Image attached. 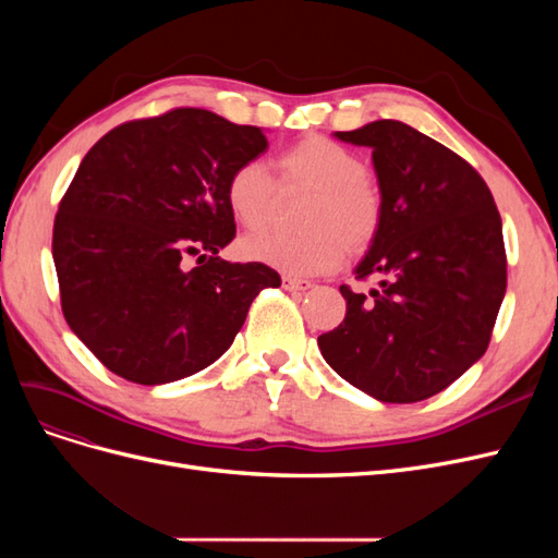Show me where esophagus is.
<instances>
[{
	"label": "esophagus",
	"instance_id": "esophagus-1",
	"mask_svg": "<svg viewBox=\"0 0 558 558\" xmlns=\"http://www.w3.org/2000/svg\"><path fill=\"white\" fill-rule=\"evenodd\" d=\"M281 286L286 291H293V293H305V291H310L312 289V281H307V279H298V277H281Z\"/></svg>",
	"mask_w": 558,
	"mask_h": 558
}]
</instances>
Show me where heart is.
Returning a JSON list of instances; mask_svg holds the SVG:
<instances>
[{
  "label": "heart",
  "instance_id": "b5f03b06",
  "mask_svg": "<svg viewBox=\"0 0 558 558\" xmlns=\"http://www.w3.org/2000/svg\"><path fill=\"white\" fill-rule=\"evenodd\" d=\"M283 191H310L302 205V232L265 230L242 240V256L289 277H316L335 269L347 253H363L381 228L384 202L359 154L328 137H307L277 160ZM234 221L256 230L269 223L279 185L265 162L246 160L226 181Z\"/></svg>",
  "mask_w": 558,
  "mask_h": 558
}]
</instances>
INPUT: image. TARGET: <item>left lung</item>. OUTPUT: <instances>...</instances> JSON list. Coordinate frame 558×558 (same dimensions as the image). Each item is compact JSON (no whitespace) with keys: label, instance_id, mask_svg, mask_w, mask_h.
Returning <instances> with one entry per match:
<instances>
[{"label":"left lung","instance_id":"8db88e82","mask_svg":"<svg viewBox=\"0 0 558 558\" xmlns=\"http://www.w3.org/2000/svg\"><path fill=\"white\" fill-rule=\"evenodd\" d=\"M337 140L369 146L384 216L356 265L377 289L340 286L347 316L318 337L337 375L381 402H418L475 365L508 286L502 223L484 179L453 150L400 121Z\"/></svg>","mask_w":558,"mask_h":558}]
</instances>
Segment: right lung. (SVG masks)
Wrapping results in <instances>:
<instances>
[{
    "label": "right lung",
    "instance_id": "right-lung-1",
    "mask_svg": "<svg viewBox=\"0 0 558 558\" xmlns=\"http://www.w3.org/2000/svg\"><path fill=\"white\" fill-rule=\"evenodd\" d=\"M265 148L260 128L183 107L113 128L81 160L53 260L66 324L113 375L158 386L199 373L253 298L281 286L272 267L218 256L234 240L226 181Z\"/></svg>",
    "mask_w": 558,
    "mask_h": 558
}]
</instances>
